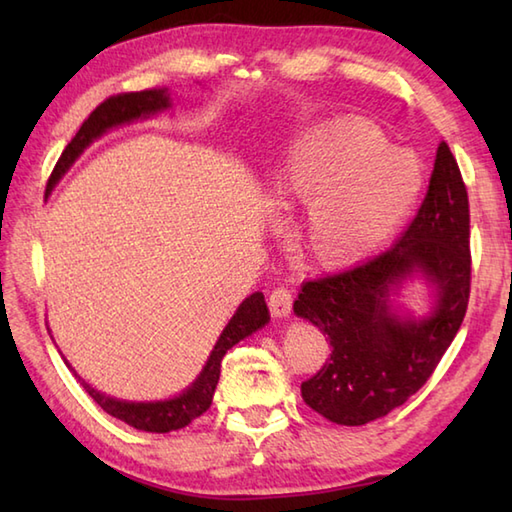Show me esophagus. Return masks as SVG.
<instances>
[{
	"instance_id": "obj_1",
	"label": "esophagus",
	"mask_w": 512,
	"mask_h": 512,
	"mask_svg": "<svg viewBox=\"0 0 512 512\" xmlns=\"http://www.w3.org/2000/svg\"><path fill=\"white\" fill-rule=\"evenodd\" d=\"M268 308L275 317H288L292 312V292L284 286L273 288L268 295Z\"/></svg>"
}]
</instances>
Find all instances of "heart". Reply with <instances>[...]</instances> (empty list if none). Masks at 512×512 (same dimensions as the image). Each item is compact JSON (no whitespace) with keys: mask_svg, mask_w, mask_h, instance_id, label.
Here are the masks:
<instances>
[{"mask_svg":"<svg viewBox=\"0 0 512 512\" xmlns=\"http://www.w3.org/2000/svg\"><path fill=\"white\" fill-rule=\"evenodd\" d=\"M420 189L418 160L391 149L387 136L367 121L312 129L288 147L275 171L277 202H304L292 224V248L317 268L365 259L402 224Z\"/></svg>","mask_w":512,"mask_h":512,"instance_id":"b5f03b06","label":"heart"}]
</instances>
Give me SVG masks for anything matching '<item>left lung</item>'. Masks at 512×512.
<instances>
[{"instance_id": "left-lung-1", "label": "left lung", "mask_w": 512, "mask_h": 512, "mask_svg": "<svg viewBox=\"0 0 512 512\" xmlns=\"http://www.w3.org/2000/svg\"><path fill=\"white\" fill-rule=\"evenodd\" d=\"M469 239V193L442 140L427 195L398 242L363 264L301 286L295 312L332 345L319 372L301 383L310 409L330 422L361 427L405 405L427 383L469 308ZM416 269L437 284L439 306L422 322L398 320L388 292Z\"/></svg>"}]
</instances>
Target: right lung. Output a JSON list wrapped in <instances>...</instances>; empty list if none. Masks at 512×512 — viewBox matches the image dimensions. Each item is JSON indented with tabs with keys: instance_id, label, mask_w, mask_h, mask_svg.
<instances>
[{
	"instance_id": "add662e5",
	"label": "right lung",
	"mask_w": 512,
	"mask_h": 512,
	"mask_svg": "<svg viewBox=\"0 0 512 512\" xmlns=\"http://www.w3.org/2000/svg\"><path fill=\"white\" fill-rule=\"evenodd\" d=\"M165 107H169V96L165 94V90L123 92L105 99L88 118H85L79 132H76V136L70 140L68 147L63 149L61 158L57 160V165H54L50 173L46 191H50L54 184H57V180L70 169L72 162L79 158L81 151L88 147L94 138L105 134L110 127L136 121V118L147 116V114H156L160 110H165ZM268 319L270 317H268L264 295L262 292H253V295L239 306L235 317L226 325L220 339H217L209 361H206L198 380H195V383L178 398H171L165 402H125V400H116V398L99 394V391L92 389L88 383H81V385L105 413H110V416L127 422L129 427H134L138 431H149V433L178 431L182 427H187V424H191L195 418H200L202 413L211 407L213 391H215L217 380H220V367H222L224 354L231 350L235 343L246 339L248 334H253L255 330L262 328L264 323H268Z\"/></svg>"
}]
</instances>
